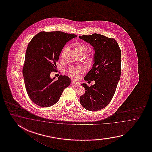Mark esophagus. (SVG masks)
<instances>
[{
	"label": "esophagus",
	"instance_id": "34e87169",
	"mask_svg": "<svg viewBox=\"0 0 152 152\" xmlns=\"http://www.w3.org/2000/svg\"><path fill=\"white\" fill-rule=\"evenodd\" d=\"M72 84L74 85H77V86H78V85H80V84L78 82H76V81H72Z\"/></svg>",
	"mask_w": 152,
	"mask_h": 152
}]
</instances>
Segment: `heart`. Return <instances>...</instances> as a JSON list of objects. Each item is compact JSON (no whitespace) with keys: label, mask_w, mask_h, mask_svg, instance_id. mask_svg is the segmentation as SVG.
<instances>
[{"label":"heart","mask_w":152,"mask_h":152,"mask_svg":"<svg viewBox=\"0 0 152 152\" xmlns=\"http://www.w3.org/2000/svg\"><path fill=\"white\" fill-rule=\"evenodd\" d=\"M73 48L75 53L77 55H83L87 51V45L82 43H75L73 45ZM67 47H65L62 52V56H63L66 52L67 50ZM92 61V58H89V61ZM84 72V69L83 67H72L67 70L69 75L75 79H77L79 77L81 73Z\"/></svg>","instance_id":"heart-1"}]
</instances>
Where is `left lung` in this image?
<instances>
[{"label": "left lung", "mask_w": 152, "mask_h": 152, "mask_svg": "<svg viewBox=\"0 0 152 152\" xmlns=\"http://www.w3.org/2000/svg\"><path fill=\"white\" fill-rule=\"evenodd\" d=\"M79 38L89 43L95 52L92 68L84 77L86 81H95V84L91 86L81 84L86 91L80 97V103L85 109L96 111L107 107L115 93L121 77V51L115 39L100 34Z\"/></svg>", "instance_id": "1"}]
</instances>
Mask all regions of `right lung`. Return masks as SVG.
Returning a JSON list of instances; mask_svg holds the SVG:
<instances>
[{
	"label": "right lung",
	"mask_w": 152,
	"mask_h": 152,
	"mask_svg": "<svg viewBox=\"0 0 152 152\" xmlns=\"http://www.w3.org/2000/svg\"><path fill=\"white\" fill-rule=\"evenodd\" d=\"M75 34L60 31H41L29 42L26 49L23 75L26 90L34 103L49 107L56 103L62 92L71 84L66 75H60L57 80L50 75L55 71L56 63L64 45Z\"/></svg>",
	"instance_id": "right-lung-1"
}]
</instances>
